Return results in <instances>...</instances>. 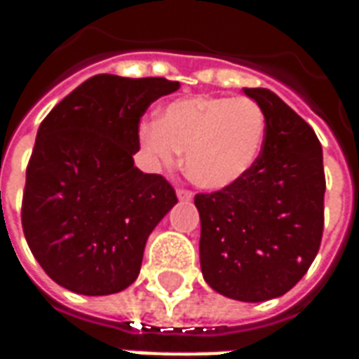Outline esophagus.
Listing matches in <instances>:
<instances>
[{"instance_id": "1", "label": "esophagus", "mask_w": 359, "mask_h": 359, "mask_svg": "<svg viewBox=\"0 0 359 359\" xmlns=\"http://www.w3.org/2000/svg\"><path fill=\"white\" fill-rule=\"evenodd\" d=\"M177 196H179L180 202H190V200L194 198L192 190H187V188H179V190H177Z\"/></svg>"}]
</instances>
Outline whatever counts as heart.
<instances>
[{
    "instance_id": "heart-1",
    "label": "heart",
    "mask_w": 359,
    "mask_h": 359,
    "mask_svg": "<svg viewBox=\"0 0 359 359\" xmlns=\"http://www.w3.org/2000/svg\"><path fill=\"white\" fill-rule=\"evenodd\" d=\"M267 115L250 97L194 95L165 105L156 123L140 126V146L154 167H172L187 151L196 184L221 190L244 179L262 156Z\"/></svg>"
}]
</instances>
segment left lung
<instances>
[{
    "instance_id": "8db88e82",
    "label": "left lung",
    "mask_w": 359,
    "mask_h": 359,
    "mask_svg": "<svg viewBox=\"0 0 359 359\" xmlns=\"http://www.w3.org/2000/svg\"><path fill=\"white\" fill-rule=\"evenodd\" d=\"M267 115L254 169L231 187L196 194L200 265L223 296L264 302L288 292L323 236V149L313 128L267 88H244Z\"/></svg>"
}]
</instances>
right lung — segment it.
Instances as JSON below:
<instances>
[{"label":"right lung","mask_w":359,"mask_h":359,"mask_svg":"<svg viewBox=\"0 0 359 359\" xmlns=\"http://www.w3.org/2000/svg\"><path fill=\"white\" fill-rule=\"evenodd\" d=\"M179 82L95 74L38 128L22 192V231L57 285L84 296L125 290L149 233L177 200L161 175L134 167L142 115Z\"/></svg>","instance_id":"1"}]
</instances>
